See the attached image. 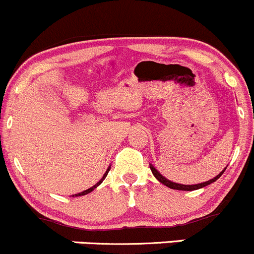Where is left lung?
<instances>
[{
    "label": "left lung",
    "mask_w": 254,
    "mask_h": 254,
    "mask_svg": "<svg viewBox=\"0 0 254 254\" xmlns=\"http://www.w3.org/2000/svg\"><path fill=\"white\" fill-rule=\"evenodd\" d=\"M150 170H151L152 174L155 176V178L157 179L160 183H162L163 185H166V187L171 188V189H176V190H183V191H192V190H197V189H201V188H204L207 187V185L212 184V183H214L217 179H219V177L222 176L223 173H224V171L226 170V167L223 170L222 172H220L219 174H218L217 177H214V178L209 179V181L207 182H203V183H200V184H192V185H184V184H178V183H174V182H171L168 181L167 178H165V177L162 176V174L160 173L159 171L156 170V168L154 167V166L150 163Z\"/></svg>",
    "instance_id": "1"
}]
</instances>
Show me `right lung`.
<instances>
[{
  "label": "right lung",
  "mask_w": 254,
  "mask_h": 254,
  "mask_svg": "<svg viewBox=\"0 0 254 254\" xmlns=\"http://www.w3.org/2000/svg\"><path fill=\"white\" fill-rule=\"evenodd\" d=\"M109 171H110V167H109V168H108V170H106V172H105V173H104V176H103V178H102V179H100V181H99V182H98V183H97V184H95V185H93V187H92V188H89V189L84 190V191H81V192H78V193H75V195H72V197H76V196H83V195H87V193H89V192H92V191H93V190L95 189V188H97V187H99V185H100V184H102V183H103V181H104V179H105V177H106V176H108Z\"/></svg>",
  "instance_id": "add662e5"
}]
</instances>
